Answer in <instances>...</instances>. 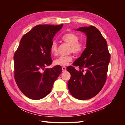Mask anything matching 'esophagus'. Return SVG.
Returning a JSON list of instances; mask_svg holds the SVG:
<instances>
[{
    "instance_id": "esophagus-1",
    "label": "esophagus",
    "mask_w": 125,
    "mask_h": 125,
    "mask_svg": "<svg viewBox=\"0 0 125 125\" xmlns=\"http://www.w3.org/2000/svg\"><path fill=\"white\" fill-rule=\"evenodd\" d=\"M62 69L63 72H65V71H66V67H62Z\"/></svg>"
}]
</instances>
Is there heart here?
Instances as JSON below:
<instances>
[{
	"instance_id": "b5f03b06",
	"label": "heart",
	"mask_w": 125,
	"mask_h": 125,
	"mask_svg": "<svg viewBox=\"0 0 125 125\" xmlns=\"http://www.w3.org/2000/svg\"><path fill=\"white\" fill-rule=\"evenodd\" d=\"M62 40L65 43L70 45V52H73L75 54H80L84 51L85 48L84 44L79 42V37L74 33H68L62 36ZM50 51L51 54L54 56L58 54V44L56 42H52L51 45ZM73 60V57L71 56H60L56 58L54 61L55 65L65 67L67 66Z\"/></svg>"
}]
</instances>
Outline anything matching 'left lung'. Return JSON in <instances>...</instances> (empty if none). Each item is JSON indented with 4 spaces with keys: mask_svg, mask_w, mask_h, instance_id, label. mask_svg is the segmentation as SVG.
Segmentation results:
<instances>
[{
    "mask_svg": "<svg viewBox=\"0 0 125 125\" xmlns=\"http://www.w3.org/2000/svg\"><path fill=\"white\" fill-rule=\"evenodd\" d=\"M85 34L86 48L81 56L73 62L79 71L69 66L71 74L68 87L71 94L80 100L93 97L99 93L106 80L111 56L107 44L100 31L95 26H83L77 29Z\"/></svg>",
    "mask_w": 125,
    "mask_h": 125,
    "instance_id": "left-lung-1",
    "label": "left lung"
}]
</instances>
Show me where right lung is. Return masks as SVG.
<instances>
[{
	"label": "right lung",
	"mask_w": 125,
	"mask_h": 125,
	"mask_svg": "<svg viewBox=\"0 0 125 125\" xmlns=\"http://www.w3.org/2000/svg\"><path fill=\"white\" fill-rule=\"evenodd\" d=\"M63 24L38 25L26 33L15 52L14 79L21 91L30 99L38 100L51 91L62 73V67L44 68L51 65L50 47Z\"/></svg>",
	"instance_id": "right-lung-1"
}]
</instances>
